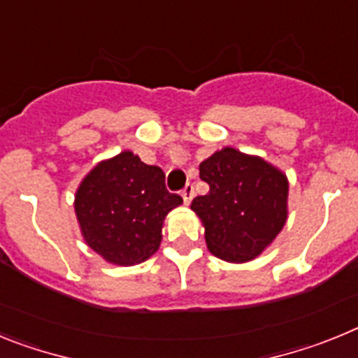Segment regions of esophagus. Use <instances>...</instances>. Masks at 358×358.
Returning <instances> with one entry per match:
<instances>
[{
  "label": "esophagus",
  "instance_id": "1",
  "mask_svg": "<svg viewBox=\"0 0 358 358\" xmlns=\"http://www.w3.org/2000/svg\"><path fill=\"white\" fill-rule=\"evenodd\" d=\"M181 195H182V201H185V204H189V202H192V199H194V185H189L188 182V185L182 188Z\"/></svg>",
  "mask_w": 358,
  "mask_h": 358
}]
</instances>
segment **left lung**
Instances as JSON below:
<instances>
[{
	"label": "left lung",
	"mask_w": 358,
	"mask_h": 358,
	"mask_svg": "<svg viewBox=\"0 0 358 358\" xmlns=\"http://www.w3.org/2000/svg\"><path fill=\"white\" fill-rule=\"evenodd\" d=\"M210 192L192 202L211 255L229 264L255 260L274 242L289 217V179L260 156L233 147L199 164Z\"/></svg>",
	"instance_id": "left-lung-1"
}]
</instances>
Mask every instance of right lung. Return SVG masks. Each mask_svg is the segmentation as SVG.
<instances>
[{"label":"right lung","instance_id":"obj_1","mask_svg":"<svg viewBox=\"0 0 358 358\" xmlns=\"http://www.w3.org/2000/svg\"><path fill=\"white\" fill-rule=\"evenodd\" d=\"M182 199L164 186L159 166L123 150L91 169L75 192L84 242L113 265L141 264L159 249L164 218Z\"/></svg>","mask_w":358,"mask_h":358}]
</instances>
